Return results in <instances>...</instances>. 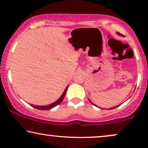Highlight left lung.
<instances>
[{
  "mask_svg": "<svg viewBox=\"0 0 148 148\" xmlns=\"http://www.w3.org/2000/svg\"><path fill=\"white\" fill-rule=\"evenodd\" d=\"M117 34H119V36H122V34H121L120 33H117ZM89 100H90V102H91V104H93V105H94V106H96V104H94V103H93L92 102V101H91L90 100V99H89ZM119 106H114V107H112V108H109V109H108V110H111V109H114V108H116V107H118ZM97 107H98V106H97ZM98 108H100V107H98ZM101 108V109H102V108Z\"/></svg>",
  "mask_w": 148,
  "mask_h": 148,
  "instance_id": "obj_1",
  "label": "left lung"
}]
</instances>
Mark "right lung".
<instances>
[{
    "mask_svg": "<svg viewBox=\"0 0 148 148\" xmlns=\"http://www.w3.org/2000/svg\"><path fill=\"white\" fill-rule=\"evenodd\" d=\"M67 88H68V86L66 87V89L64 91V92L62 93V94L61 95V96H60V98H58V100H56V102L52 103V104H48V105H46V106H36V105H33V104H30V105H31L32 107H34V108H35L36 109H38V110H50V109L54 108V107L56 106H57V105L60 104V103L62 102V101L63 100L64 97V96H65V94H66V90H67Z\"/></svg>",
    "mask_w": 148,
    "mask_h": 148,
    "instance_id": "1",
    "label": "right lung"
}]
</instances>
